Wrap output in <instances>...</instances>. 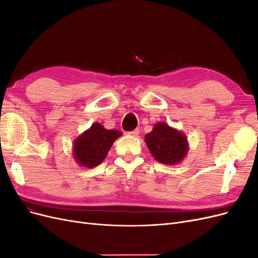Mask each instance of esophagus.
<instances>
[{
    "label": "esophagus",
    "instance_id": "obj_1",
    "mask_svg": "<svg viewBox=\"0 0 258 258\" xmlns=\"http://www.w3.org/2000/svg\"><path fill=\"white\" fill-rule=\"evenodd\" d=\"M128 135H129V136H132V137H138V136L140 135V129L137 128V129L132 130V131H129Z\"/></svg>",
    "mask_w": 258,
    "mask_h": 258
}]
</instances>
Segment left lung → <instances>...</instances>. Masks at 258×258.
I'll use <instances>...</instances> for the list:
<instances>
[{"label": "left lung", "mask_w": 258, "mask_h": 258, "mask_svg": "<svg viewBox=\"0 0 258 258\" xmlns=\"http://www.w3.org/2000/svg\"><path fill=\"white\" fill-rule=\"evenodd\" d=\"M145 142L154 158L165 165H175L188 151L186 137L165 122L156 124L145 136Z\"/></svg>", "instance_id": "8db88e82"}]
</instances>
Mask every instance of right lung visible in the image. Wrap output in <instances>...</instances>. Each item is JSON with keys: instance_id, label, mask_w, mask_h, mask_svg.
<instances>
[{"instance_id": "obj_1", "label": "right lung", "mask_w": 258, "mask_h": 258, "mask_svg": "<svg viewBox=\"0 0 258 258\" xmlns=\"http://www.w3.org/2000/svg\"><path fill=\"white\" fill-rule=\"evenodd\" d=\"M121 136L118 130H106L101 123H93L91 128L74 141V157L86 168L97 167L102 162L115 140Z\"/></svg>"}]
</instances>
